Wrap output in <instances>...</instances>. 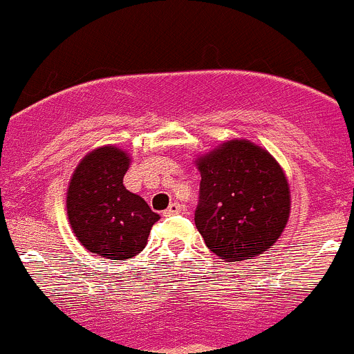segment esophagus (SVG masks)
I'll use <instances>...</instances> for the list:
<instances>
[{
	"label": "esophagus",
	"mask_w": 354,
	"mask_h": 354,
	"mask_svg": "<svg viewBox=\"0 0 354 354\" xmlns=\"http://www.w3.org/2000/svg\"><path fill=\"white\" fill-rule=\"evenodd\" d=\"M183 211V205L178 204V202H171L169 207L166 209V211L162 212L164 216H173V214H180V212Z\"/></svg>",
	"instance_id": "esophagus-1"
}]
</instances>
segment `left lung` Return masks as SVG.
Wrapping results in <instances>:
<instances>
[{
    "mask_svg": "<svg viewBox=\"0 0 354 354\" xmlns=\"http://www.w3.org/2000/svg\"><path fill=\"white\" fill-rule=\"evenodd\" d=\"M195 164L202 178L195 225L205 245L228 263L268 250L290 214L289 181L275 157L249 140L233 138Z\"/></svg>",
    "mask_w": 354,
    "mask_h": 354,
    "instance_id": "1",
    "label": "left lung"
}]
</instances>
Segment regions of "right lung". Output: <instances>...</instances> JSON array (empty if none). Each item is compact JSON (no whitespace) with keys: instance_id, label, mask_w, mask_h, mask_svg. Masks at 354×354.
<instances>
[{"instance_id":"right-lung-1","label":"right lung","mask_w":354,"mask_h":354,"mask_svg":"<svg viewBox=\"0 0 354 354\" xmlns=\"http://www.w3.org/2000/svg\"><path fill=\"white\" fill-rule=\"evenodd\" d=\"M128 152L104 145L86 153L67 188V218L79 242L97 256L126 261L142 252L160 216L140 195L126 190Z\"/></svg>"}]
</instances>
